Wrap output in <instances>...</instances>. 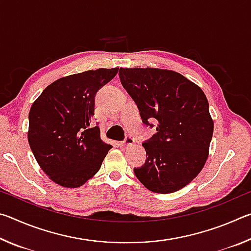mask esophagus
Wrapping results in <instances>:
<instances>
[{"label":"esophagus","mask_w":251,"mask_h":251,"mask_svg":"<svg viewBox=\"0 0 251 251\" xmlns=\"http://www.w3.org/2000/svg\"><path fill=\"white\" fill-rule=\"evenodd\" d=\"M134 143H135L134 138L130 137V136H127V137L124 139V141L120 143V146H121L122 148H126V147H128V146H130V145H133Z\"/></svg>","instance_id":"esophagus-1"}]
</instances>
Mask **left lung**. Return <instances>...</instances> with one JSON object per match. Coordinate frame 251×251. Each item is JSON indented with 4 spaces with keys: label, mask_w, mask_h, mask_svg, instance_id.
Returning <instances> with one entry per match:
<instances>
[{
    "label": "left lung",
    "mask_w": 251,
    "mask_h": 251,
    "mask_svg": "<svg viewBox=\"0 0 251 251\" xmlns=\"http://www.w3.org/2000/svg\"><path fill=\"white\" fill-rule=\"evenodd\" d=\"M123 87L137 105L142 121L156 133L143 143L146 161L134 168L152 193L169 194L188 185L208 158L214 122L201 88L177 72L120 69Z\"/></svg>",
    "instance_id": "1"
}]
</instances>
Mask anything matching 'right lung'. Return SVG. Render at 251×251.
I'll return each mask as SVG.
<instances>
[{"mask_svg": "<svg viewBox=\"0 0 251 251\" xmlns=\"http://www.w3.org/2000/svg\"><path fill=\"white\" fill-rule=\"evenodd\" d=\"M116 69H99L55 80L34 101L28 114V144L43 172L67 188L82 186L100 171L112 148L91 126L96 93Z\"/></svg>", "mask_w": 251, "mask_h": 251, "instance_id": "1", "label": "right lung"}]
</instances>
